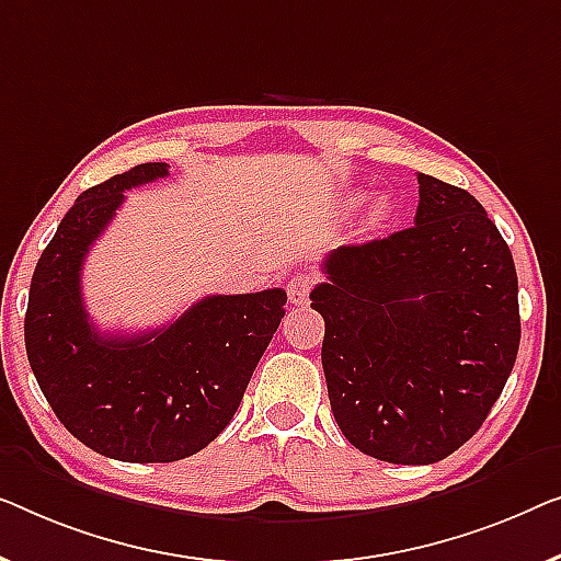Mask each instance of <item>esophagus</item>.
Instances as JSON below:
<instances>
[{"mask_svg": "<svg viewBox=\"0 0 561 561\" xmlns=\"http://www.w3.org/2000/svg\"><path fill=\"white\" fill-rule=\"evenodd\" d=\"M314 282H318V277H314L312 272H297L295 277L287 282L289 302L297 305V307L307 305V299H310V291L314 287Z\"/></svg>", "mask_w": 561, "mask_h": 561, "instance_id": "obj_1", "label": "esophagus"}]
</instances>
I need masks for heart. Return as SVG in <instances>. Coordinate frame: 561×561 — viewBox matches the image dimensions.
<instances>
[{
  "instance_id": "heart-1",
  "label": "heart",
  "mask_w": 561,
  "mask_h": 561,
  "mask_svg": "<svg viewBox=\"0 0 561 561\" xmlns=\"http://www.w3.org/2000/svg\"><path fill=\"white\" fill-rule=\"evenodd\" d=\"M383 213H386V205H383V203H376V205H374V213H370V218L381 220Z\"/></svg>"
}]
</instances>
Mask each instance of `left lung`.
<instances>
[{"label": "left lung", "instance_id": "left-lung-1", "mask_svg": "<svg viewBox=\"0 0 561 561\" xmlns=\"http://www.w3.org/2000/svg\"><path fill=\"white\" fill-rule=\"evenodd\" d=\"M420 180L414 226L345 243L312 289L335 422L360 453L430 465L462 447L506 386L520 341L508 243L462 187Z\"/></svg>", "mask_w": 561, "mask_h": 561}]
</instances>
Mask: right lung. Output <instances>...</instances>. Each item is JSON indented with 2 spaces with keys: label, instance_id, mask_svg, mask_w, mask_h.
<instances>
[{
  "label": "right lung",
  "instance_id": "add662e5",
  "mask_svg": "<svg viewBox=\"0 0 561 561\" xmlns=\"http://www.w3.org/2000/svg\"><path fill=\"white\" fill-rule=\"evenodd\" d=\"M168 168L137 164L78 195L30 284L25 348L37 386L70 435L122 462H175L208 447L233 420L287 302L279 287L213 295L149 333H99L83 305L85 254L124 193Z\"/></svg>",
  "mask_w": 561,
  "mask_h": 561
}]
</instances>
